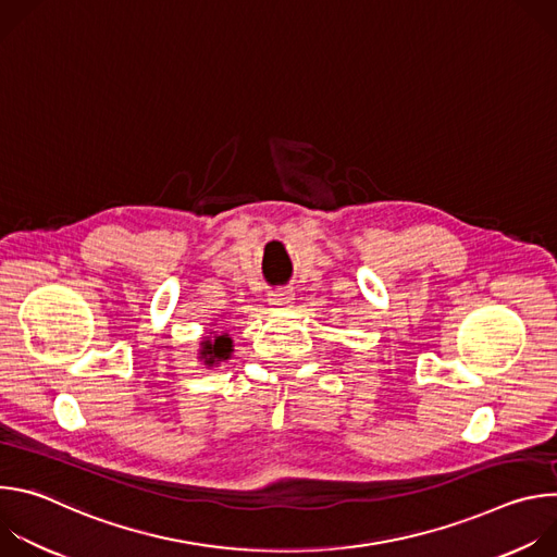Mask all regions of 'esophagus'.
<instances>
[{
  "label": "esophagus",
  "instance_id": "1",
  "mask_svg": "<svg viewBox=\"0 0 557 557\" xmlns=\"http://www.w3.org/2000/svg\"><path fill=\"white\" fill-rule=\"evenodd\" d=\"M293 290L290 288H277V290H273L271 295H269V301L273 304V306H277V308H282V306H288L290 301H293Z\"/></svg>",
  "mask_w": 557,
  "mask_h": 557
}]
</instances>
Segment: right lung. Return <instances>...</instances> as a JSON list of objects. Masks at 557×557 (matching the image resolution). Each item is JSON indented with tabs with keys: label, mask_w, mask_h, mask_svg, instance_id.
Instances as JSON below:
<instances>
[{
	"label": "right lung",
	"mask_w": 557,
	"mask_h": 557,
	"mask_svg": "<svg viewBox=\"0 0 557 557\" xmlns=\"http://www.w3.org/2000/svg\"><path fill=\"white\" fill-rule=\"evenodd\" d=\"M231 350H233V344H231V337L228 335H218L213 339H207L202 344V359L207 366H213L215 361H224L231 357Z\"/></svg>",
	"instance_id": "right-lung-1"
}]
</instances>
